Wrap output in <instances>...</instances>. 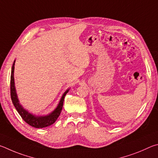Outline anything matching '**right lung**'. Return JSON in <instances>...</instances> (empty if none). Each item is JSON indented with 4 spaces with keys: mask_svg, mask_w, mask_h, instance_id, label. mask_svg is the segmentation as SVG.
Segmentation results:
<instances>
[{
    "mask_svg": "<svg viewBox=\"0 0 158 158\" xmlns=\"http://www.w3.org/2000/svg\"><path fill=\"white\" fill-rule=\"evenodd\" d=\"M15 61L13 63V65L12 66V71H11V77H10V94H11V98H12V101L15 106L16 110H17L19 114H20L21 118L26 121V122L36 128H45V127H48L49 126H51L53 124L59 116L62 111V107H63V103L64 100V97L66 94L68 93L69 89H67L66 92L64 93L62 98H61L60 103L58 104L56 108L52 111L51 114H49L46 116H41V117H37V116L33 115L30 114L27 110H25L21 105L19 103V101L17 97V94L16 92V89L15 86V78H14V71H15Z\"/></svg>",
    "mask_w": 158,
    "mask_h": 158,
    "instance_id": "1",
    "label": "right lung"
}]
</instances>
